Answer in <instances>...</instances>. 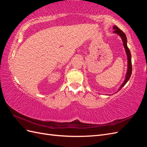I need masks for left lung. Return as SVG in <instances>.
Returning <instances> with one entry per match:
<instances>
[{
    "mask_svg": "<svg viewBox=\"0 0 147 147\" xmlns=\"http://www.w3.org/2000/svg\"><path fill=\"white\" fill-rule=\"evenodd\" d=\"M113 29H114V33L118 34L120 37H121L123 42V45L124 48L125 49V51L126 53V55L127 57V73L126 75V78L123 83L122 84V85L119 87V90H121L122 87H123L124 85H125L126 83L129 81V80L131 75L132 74V62H131V52L129 49L128 48L127 46V38L125 34H124L121 30H120L117 26H113Z\"/></svg>",
    "mask_w": 147,
    "mask_h": 147,
    "instance_id": "obj_1",
    "label": "left lung"
}]
</instances>
